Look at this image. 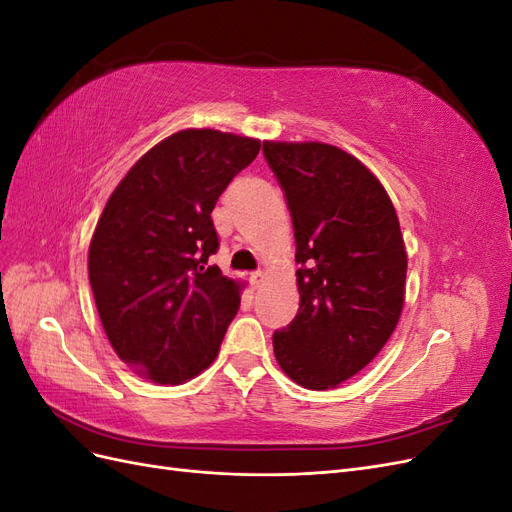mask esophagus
<instances>
[{"mask_svg":"<svg viewBox=\"0 0 512 512\" xmlns=\"http://www.w3.org/2000/svg\"><path fill=\"white\" fill-rule=\"evenodd\" d=\"M265 277H267V273L258 269V271H252V273H250V282H252L254 288H258L262 282H265Z\"/></svg>","mask_w":512,"mask_h":512,"instance_id":"esophagus-1","label":"esophagus"}]
</instances>
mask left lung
<instances>
[{
    "mask_svg": "<svg viewBox=\"0 0 512 512\" xmlns=\"http://www.w3.org/2000/svg\"><path fill=\"white\" fill-rule=\"evenodd\" d=\"M297 241L299 312L273 333L277 365L312 391L359 374L393 335L408 254L378 177L335 145L265 141Z\"/></svg>",
    "mask_w": 512,
    "mask_h": 512,
    "instance_id": "8db88e82",
    "label": "left lung"
}]
</instances>
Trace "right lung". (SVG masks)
<instances>
[{"label":"right lung","instance_id":"1","mask_svg":"<svg viewBox=\"0 0 512 512\" xmlns=\"http://www.w3.org/2000/svg\"><path fill=\"white\" fill-rule=\"evenodd\" d=\"M258 138L188 128L166 136L119 181L89 243V284L104 333L134 374L183 384L220 352L241 284L209 256L211 211Z\"/></svg>","mask_w":512,"mask_h":512}]
</instances>
